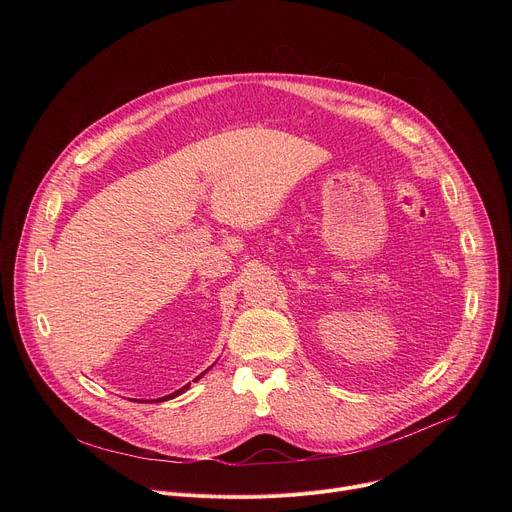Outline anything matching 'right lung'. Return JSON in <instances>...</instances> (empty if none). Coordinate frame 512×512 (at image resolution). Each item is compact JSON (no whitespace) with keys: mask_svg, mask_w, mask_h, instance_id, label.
Listing matches in <instances>:
<instances>
[{"mask_svg":"<svg viewBox=\"0 0 512 512\" xmlns=\"http://www.w3.org/2000/svg\"><path fill=\"white\" fill-rule=\"evenodd\" d=\"M206 371H208V369H206ZM206 371H204V373H206ZM204 373H202V375H204ZM202 375H198V377H196V379H194V383H196V381H198V379H202ZM188 389H190V383H188V385H184V387H182V389H178V391H174V393H172V395H168V397H162V399H156V401H168V399H174V397H178V395H182V393H184V391H188Z\"/></svg>","mask_w":512,"mask_h":512,"instance_id":"1","label":"right lung"}]
</instances>
